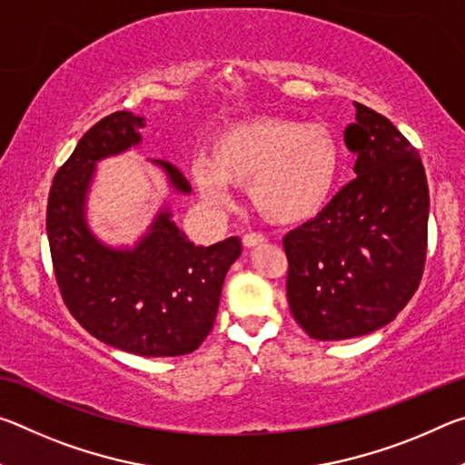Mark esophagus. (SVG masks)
<instances>
[{"instance_id": "esophagus-1", "label": "esophagus", "mask_w": 465, "mask_h": 465, "mask_svg": "<svg viewBox=\"0 0 465 465\" xmlns=\"http://www.w3.org/2000/svg\"><path fill=\"white\" fill-rule=\"evenodd\" d=\"M242 242H243V246H246V248H254V246H261V243H264V242H266V235L252 232V233H246V235H243Z\"/></svg>"}]
</instances>
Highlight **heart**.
Instances as JSON below:
<instances>
[{"mask_svg": "<svg viewBox=\"0 0 465 465\" xmlns=\"http://www.w3.org/2000/svg\"><path fill=\"white\" fill-rule=\"evenodd\" d=\"M341 147L326 124L261 116L219 131L209 157L193 163L204 199L227 201L230 186H248L266 222L297 223L320 213L332 194Z\"/></svg>", "mask_w": 465, "mask_h": 465, "instance_id": "heart-1", "label": "heart"}]
</instances>
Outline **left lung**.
<instances>
[{"label":"left lung","mask_w":465,"mask_h":465,"mask_svg":"<svg viewBox=\"0 0 465 465\" xmlns=\"http://www.w3.org/2000/svg\"><path fill=\"white\" fill-rule=\"evenodd\" d=\"M344 141L355 178L282 238L291 313L316 341L373 332L398 316L427 262L429 184L416 147L355 102Z\"/></svg>","instance_id":"obj_1"}]
</instances>
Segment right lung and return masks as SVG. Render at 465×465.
Segmentation results:
<instances>
[{"label": "right lung", "instance_id": "obj_1", "mask_svg": "<svg viewBox=\"0 0 465 465\" xmlns=\"http://www.w3.org/2000/svg\"><path fill=\"white\" fill-rule=\"evenodd\" d=\"M143 116L119 110L84 133L57 170L46 203L54 279L72 316L92 336L139 357H178L199 349L213 328L223 279L240 238L194 246L162 211L135 250H110L84 222L96 162L141 141ZM176 191L191 184L174 163L157 162Z\"/></svg>", "mask_w": 465, "mask_h": 465}]
</instances>
